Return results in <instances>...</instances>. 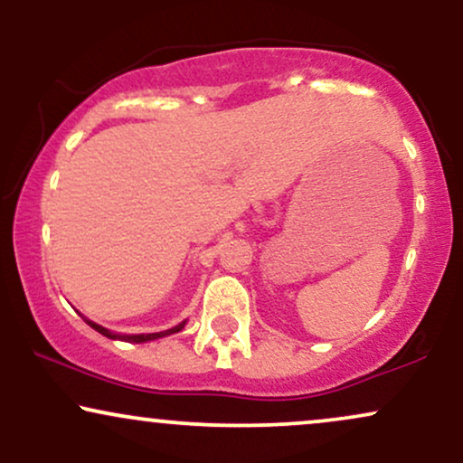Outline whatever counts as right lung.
Segmentation results:
<instances>
[{
	"instance_id": "right-lung-1",
	"label": "right lung",
	"mask_w": 463,
	"mask_h": 463,
	"mask_svg": "<svg viewBox=\"0 0 463 463\" xmlns=\"http://www.w3.org/2000/svg\"><path fill=\"white\" fill-rule=\"evenodd\" d=\"M87 325L93 326V329H96L98 333H102V335H107L110 339H128V342H137L138 344V342H147V339H156V337H162V335H171V333H177V331L184 329L185 323H181L177 326H173V329L162 331V333H149V335H115V333H110L109 329H104V326H100V325L91 323V320H87Z\"/></svg>"
}]
</instances>
